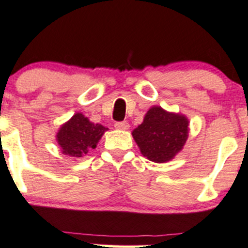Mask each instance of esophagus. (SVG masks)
Returning a JSON list of instances; mask_svg holds the SVG:
<instances>
[{
  "label": "esophagus",
  "mask_w": 248,
  "mask_h": 248,
  "mask_svg": "<svg viewBox=\"0 0 248 248\" xmlns=\"http://www.w3.org/2000/svg\"><path fill=\"white\" fill-rule=\"evenodd\" d=\"M114 126L118 130H127L130 127V125L127 122H117V123L114 124Z\"/></svg>",
  "instance_id": "obj_1"
}]
</instances>
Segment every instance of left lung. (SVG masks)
Segmentation results:
<instances>
[{
  "label": "left lung",
  "instance_id": "left-lung-1",
  "mask_svg": "<svg viewBox=\"0 0 248 248\" xmlns=\"http://www.w3.org/2000/svg\"><path fill=\"white\" fill-rule=\"evenodd\" d=\"M187 117L159 106L148 109L143 122L132 131L142 155L154 163H166L182 151L189 131Z\"/></svg>",
  "mask_w": 248,
  "mask_h": 248
}]
</instances>
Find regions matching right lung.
I'll return each instance as SVG.
<instances>
[{"label":"right lung","instance_id":"1","mask_svg":"<svg viewBox=\"0 0 248 248\" xmlns=\"http://www.w3.org/2000/svg\"><path fill=\"white\" fill-rule=\"evenodd\" d=\"M106 130L108 129L104 125L92 123L82 113H76L70 121L61 125L56 134V141L62 154L79 159L96 148L97 142Z\"/></svg>","mask_w":248,"mask_h":248}]
</instances>
